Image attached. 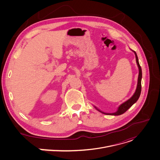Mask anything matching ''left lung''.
<instances>
[{
  "label": "left lung",
  "instance_id": "8db88e82",
  "mask_svg": "<svg viewBox=\"0 0 160 160\" xmlns=\"http://www.w3.org/2000/svg\"><path fill=\"white\" fill-rule=\"evenodd\" d=\"M133 52H134L135 55V58H136V62L138 68V82H137V89L136 91L135 92V93L133 94V95L129 99H128L127 101H126L125 102H124L123 103H122L121 105H119V107L118 108V110L116 111L115 112L113 113H105L104 112L101 111L100 110H99L96 107L94 106L96 110H98L99 112H100L101 113L106 114V115H121L122 113H124L125 112H126L131 107H132L134 103H135L137 100L138 99L140 96V93H141V89H142V86H141V80H142V68L139 64V62H138V59L137 55L136 53V52L135 51L133 50Z\"/></svg>",
  "mask_w": 160,
  "mask_h": 160
}]
</instances>
